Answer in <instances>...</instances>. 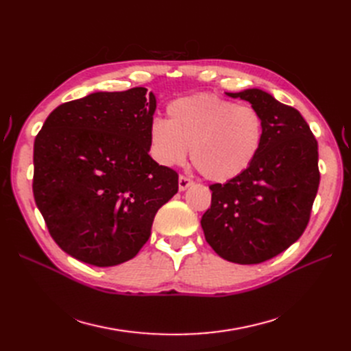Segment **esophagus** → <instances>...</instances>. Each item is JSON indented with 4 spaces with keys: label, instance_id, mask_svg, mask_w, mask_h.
<instances>
[{
    "label": "esophagus",
    "instance_id": "1",
    "mask_svg": "<svg viewBox=\"0 0 351 351\" xmlns=\"http://www.w3.org/2000/svg\"><path fill=\"white\" fill-rule=\"evenodd\" d=\"M192 184H193V180H190L189 177H186V176L178 177V190H180V192H184V190L189 189Z\"/></svg>",
    "mask_w": 351,
    "mask_h": 351
}]
</instances>
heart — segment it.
<instances>
[{
	"mask_svg": "<svg viewBox=\"0 0 351 351\" xmlns=\"http://www.w3.org/2000/svg\"><path fill=\"white\" fill-rule=\"evenodd\" d=\"M168 120L149 125L152 155L162 165H178L190 156L197 171L215 183L243 176L256 161L265 137L262 114L212 93L173 101Z\"/></svg>",
	"mask_w": 351,
	"mask_h": 351,
	"instance_id": "1",
	"label": "heart"
}]
</instances>
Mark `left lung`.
I'll use <instances>...</instances> for the list:
<instances>
[{"instance_id":"1","label":"left lung","mask_w":351,"mask_h":351,"mask_svg":"<svg viewBox=\"0 0 351 351\" xmlns=\"http://www.w3.org/2000/svg\"><path fill=\"white\" fill-rule=\"evenodd\" d=\"M252 104L265 121L256 161L226 184H212L200 219L205 239L228 262L253 265L299 240L319 187L317 142L302 114L262 89L226 92Z\"/></svg>"}]
</instances>
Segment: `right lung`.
Returning <instances> with one entry per match:
<instances>
[{
	"instance_id": "add662e5",
	"label": "right lung",
	"mask_w": 351,
	"mask_h": 351,
	"mask_svg": "<svg viewBox=\"0 0 351 351\" xmlns=\"http://www.w3.org/2000/svg\"><path fill=\"white\" fill-rule=\"evenodd\" d=\"M146 92H95L62 104L35 139L34 196L49 234L95 267L133 259L178 190L174 169L149 155L156 99Z\"/></svg>"
}]
</instances>
